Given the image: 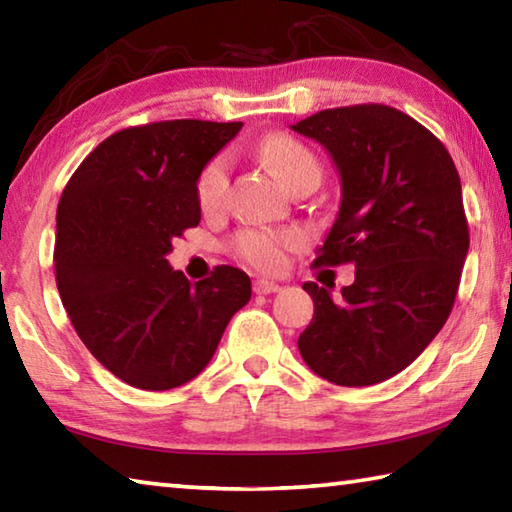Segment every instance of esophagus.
Returning a JSON list of instances; mask_svg holds the SVG:
<instances>
[{"mask_svg":"<svg viewBox=\"0 0 512 512\" xmlns=\"http://www.w3.org/2000/svg\"><path fill=\"white\" fill-rule=\"evenodd\" d=\"M253 289H255V293H259V296H268V293H277L280 291L282 287L277 282H273V280H255V284H253Z\"/></svg>","mask_w":512,"mask_h":512,"instance_id":"1","label":"esophagus"}]
</instances>
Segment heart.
<instances>
[{
    "instance_id": "1",
    "label": "heart",
    "mask_w": 512,
    "mask_h": 512,
    "mask_svg": "<svg viewBox=\"0 0 512 512\" xmlns=\"http://www.w3.org/2000/svg\"><path fill=\"white\" fill-rule=\"evenodd\" d=\"M259 155L271 167L277 178L289 189L302 183L305 178H320V162L309 149L289 133H271L259 142ZM230 180V160L225 153L203 164L196 176V201L203 212H216L225 201ZM305 244L300 230H273V228H246L232 239V253L244 259L250 266L262 271H275L284 264L289 250Z\"/></svg>"
}]
</instances>
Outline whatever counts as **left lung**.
Segmentation results:
<instances>
[{
	"instance_id": "left-lung-1",
	"label": "left lung",
	"mask_w": 512,
	"mask_h": 512,
	"mask_svg": "<svg viewBox=\"0 0 512 512\" xmlns=\"http://www.w3.org/2000/svg\"><path fill=\"white\" fill-rule=\"evenodd\" d=\"M291 128L323 144L341 173L339 214L314 264L357 268L339 298L302 284L314 318L298 350L332 384H379L420 357L454 307L470 248L461 178L436 135L381 103L320 110Z\"/></svg>"
}]
</instances>
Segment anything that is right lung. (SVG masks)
Segmentation results:
<instances>
[{"mask_svg":"<svg viewBox=\"0 0 512 512\" xmlns=\"http://www.w3.org/2000/svg\"><path fill=\"white\" fill-rule=\"evenodd\" d=\"M241 126L173 119L124 128L79 164L60 196V300L92 357L142 391L194 379L250 300V277L235 266L189 282L167 262L171 241L201 223L198 171Z\"/></svg>","mask_w":512,"mask_h":512,"instance_id":"add662e5","label":"right lung"}]
</instances>
